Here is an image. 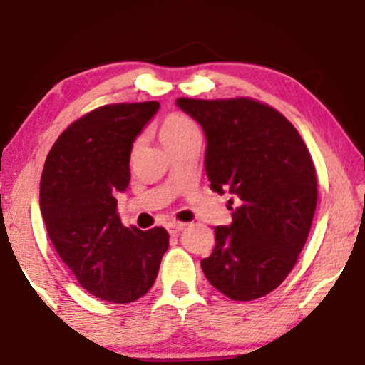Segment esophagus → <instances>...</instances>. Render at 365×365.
<instances>
[{
  "instance_id": "34e87169",
  "label": "esophagus",
  "mask_w": 365,
  "mask_h": 365,
  "mask_svg": "<svg viewBox=\"0 0 365 365\" xmlns=\"http://www.w3.org/2000/svg\"><path fill=\"white\" fill-rule=\"evenodd\" d=\"M168 233L170 235H178L180 232H182L183 228H185V223H178V221H171V223H168Z\"/></svg>"
}]
</instances>
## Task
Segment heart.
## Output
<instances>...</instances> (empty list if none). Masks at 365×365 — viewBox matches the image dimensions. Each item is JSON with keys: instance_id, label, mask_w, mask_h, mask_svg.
Masks as SVG:
<instances>
[{"instance_id": "b5f03b06", "label": "heart", "mask_w": 365, "mask_h": 365, "mask_svg": "<svg viewBox=\"0 0 365 365\" xmlns=\"http://www.w3.org/2000/svg\"><path fill=\"white\" fill-rule=\"evenodd\" d=\"M197 133H199V130H197L194 121L185 115H178V113L170 115L168 118L163 121L161 128H159V135H161L163 144H165L166 148L175 144V142L185 139V137L197 135ZM139 145L140 142H135V149L139 148Z\"/></svg>"}]
</instances>
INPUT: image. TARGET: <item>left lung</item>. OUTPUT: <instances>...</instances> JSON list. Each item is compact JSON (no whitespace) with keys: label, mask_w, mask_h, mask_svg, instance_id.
I'll list each match as a JSON object with an SVG mask.
<instances>
[{"label":"left lung","mask_w":365,"mask_h":365,"mask_svg":"<svg viewBox=\"0 0 365 365\" xmlns=\"http://www.w3.org/2000/svg\"><path fill=\"white\" fill-rule=\"evenodd\" d=\"M206 135L204 166L217 194L233 195L232 225L216 226V247L200 261L207 282L233 300L278 288L311 232L316 168L282 113L254 99H177ZM230 199V204H233Z\"/></svg>","instance_id":"1"}]
</instances>
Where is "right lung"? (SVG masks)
<instances>
[{"label":"right lung","instance_id":"1","mask_svg":"<svg viewBox=\"0 0 365 365\" xmlns=\"http://www.w3.org/2000/svg\"><path fill=\"white\" fill-rule=\"evenodd\" d=\"M158 110V101L98 108L58 137L44 163L39 206L49 240L81 287L106 302L145 295L170 245L165 228H127L116 212L133 142Z\"/></svg>","mask_w":365,"mask_h":365}]
</instances>
